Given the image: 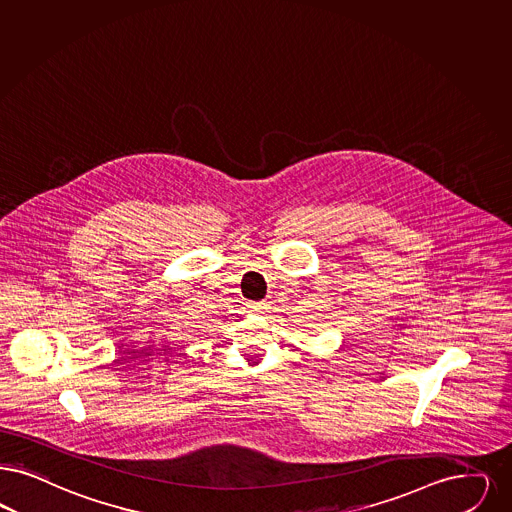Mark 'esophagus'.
<instances>
[{"mask_svg": "<svg viewBox=\"0 0 512 512\" xmlns=\"http://www.w3.org/2000/svg\"><path fill=\"white\" fill-rule=\"evenodd\" d=\"M249 308H251L253 312H257V314H265L268 305H266L265 301H261V303H251Z\"/></svg>", "mask_w": 512, "mask_h": 512, "instance_id": "obj_1", "label": "esophagus"}]
</instances>
